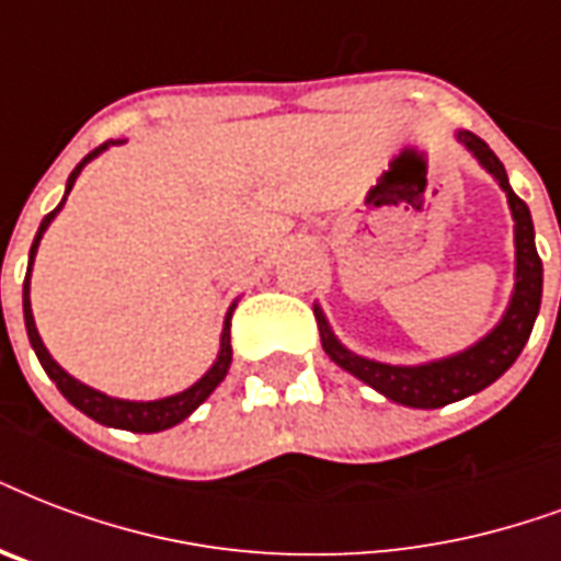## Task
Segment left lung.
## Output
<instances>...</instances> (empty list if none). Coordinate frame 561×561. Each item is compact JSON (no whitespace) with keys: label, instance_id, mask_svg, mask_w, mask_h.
<instances>
[{"label":"left lung","instance_id":"left-lung-1","mask_svg":"<svg viewBox=\"0 0 561 561\" xmlns=\"http://www.w3.org/2000/svg\"><path fill=\"white\" fill-rule=\"evenodd\" d=\"M456 138L468 147V152H473V158L506 191L512 220H515V290H512L508 309L497 327L491 329L485 337H480L473 347L461 350L456 356L426 362V365H385V362L350 353L332 335L323 311L314 306L320 341H323L327 356L337 367H344L347 374L376 388L382 397L400 405H412V409H442V405L456 403V400H465V397L489 388L494 379H500L508 367L515 365V358L520 356V350L529 341L538 309H541V273L545 271H541V259H538L536 229H533L527 203L512 191L506 167L500 164V158L491 152L485 140L477 138L473 131H459Z\"/></svg>","mask_w":561,"mask_h":561}]
</instances>
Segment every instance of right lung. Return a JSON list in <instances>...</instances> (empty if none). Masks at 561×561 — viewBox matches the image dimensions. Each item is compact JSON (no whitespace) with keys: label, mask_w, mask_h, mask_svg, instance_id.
<instances>
[{"label":"right lung","mask_w":561,"mask_h":561,"mask_svg":"<svg viewBox=\"0 0 561 561\" xmlns=\"http://www.w3.org/2000/svg\"><path fill=\"white\" fill-rule=\"evenodd\" d=\"M114 144H123V140H105L102 147H96L93 152H88V156L81 158L79 167H76V170L70 173V179H67V194H70L72 185H76L81 167L88 164V161H93V158L100 156V152H105L108 147H114ZM67 194H64V199L58 203V208H55V211H49L46 217H43L41 229H37V234H34L32 252H28V273H25V282H23V314H25V332H28V341H32L34 353H37V358H41L43 370L49 374V379L58 385V391H61V394L67 397V400H70L76 409H79V412H84L88 417H93L96 423H102V426L128 430V433H161V430H170V426H176V423L185 421L187 414L196 412V409H199V405L208 400V394H211L214 388L224 382V376L229 374V365H232V335H229V327H232L234 306L229 309V314H226V320H224L220 353H217V362L211 365V370H208V374H205L199 382H194L191 388H185V391H179V394L164 397V400H149V403H135V400H117V397L102 394V391H96V388H91V385L72 379V376L67 374V370H64V367L58 365L53 356H49V350L43 347L41 335H37V327H34L32 299H28V276H32V264H34V255H37V243H41L43 232H46V229H49V224L55 220V214L64 208V203H67Z\"/></svg>","instance_id":"obj_1"}]
</instances>
